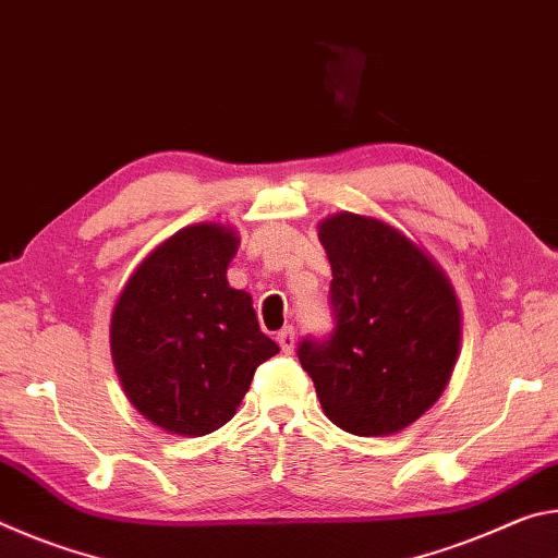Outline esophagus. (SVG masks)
<instances>
[{"label":"esophagus","mask_w":558,"mask_h":558,"mask_svg":"<svg viewBox=\"0 0 558 558\" xmlns=\"http://www.w3.org/2000/svg\"><path fill=\"white\" fill-rule=\"evenodd\" d=\"M276 339H278L282 352H292V349H295V329H292V327L280 329Z\"/></svg>","instance_id":"obj_1"}]
</instances>
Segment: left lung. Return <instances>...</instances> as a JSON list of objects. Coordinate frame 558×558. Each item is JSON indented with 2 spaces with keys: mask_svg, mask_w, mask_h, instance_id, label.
<instances>
[{
  "mask_svg": "<svg viewBox=\"0 0 558 558\" xmlns=\"http://www.w3.org/2000/svg\"><path fill=\"white\" fill-rule=\"evenodd\" d=\"M332 282V332L305 337L302 369L327 418L354 436H391L446 389L460 347L448 278L389 223L337 214L319 223Z\"/></svg>",
  "mask_w": 558,
  "mask_h": 558,
  "instance_id": "8db88e82",
  "label": "left lung"
}]
</instances>
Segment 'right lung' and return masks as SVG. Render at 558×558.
Returning a JSON list of instances; mask_svg holds the SVG:
<instances>
[{"instance_id":"add662e5","label":"right lung","mask_w":558,"mask_h":558,"mask_svg":"<svg viewBox=\"0 0 558 558\" xmlns=\"http://www.w3.org/2000/svg\"><path fill=\"white\" fill-rule=\"evenodd\" d=\"M233 231L196 223L143 260L112 313L110 347L132 405L177 436L233 418L258 366L278 354L251 295L226 282Z\"/></svg>"}]
</instances>
